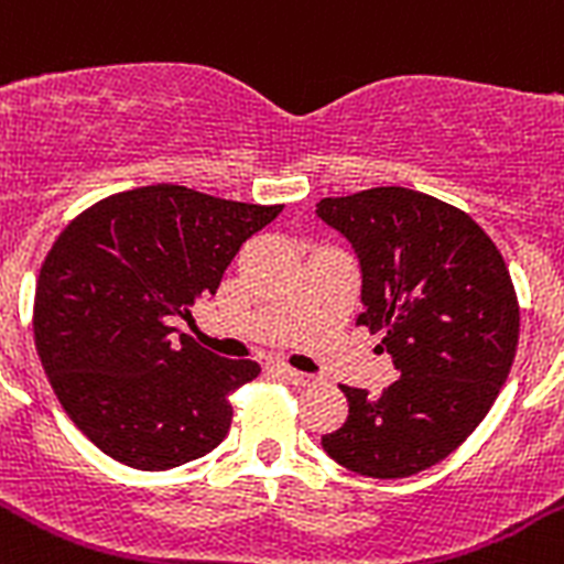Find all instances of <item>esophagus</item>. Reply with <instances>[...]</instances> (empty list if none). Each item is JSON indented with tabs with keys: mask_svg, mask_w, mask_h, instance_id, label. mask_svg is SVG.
<instances>
[{
	"mask_svg": "<svg viewBox=\"0 0 564 564\" xmlns=\"http://www.w3.org/2000/svg\"><path fill=\"white\" fill-rule=\"evenodd\" d=\"M275 370L281 372L286 381L297 383V387H312L314 383V376H308V372H297V370H292V367H275Z\"/></svg>",
	"mask_w": 564,
	"mask_h": 564,
	"instance_id": "esophagus-1",
	"label": "esophagus"
}]
</instances>
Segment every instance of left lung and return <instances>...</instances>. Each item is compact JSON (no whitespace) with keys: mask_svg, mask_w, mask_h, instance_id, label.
Listing matches in <instances>:
<instances>
[{"mask_svg":"<svg viewBox=\"0 0 564 564\" xmlns=\"http://www.w3.org/2000/svg\"><path fill=\"white\" fill-rule=\"evenodd\" d=\"M317 217L361 267L356 323L381 334L401 378L381 398L345 387L347 420L325 454L370 478H406L454 454L496 403L520 336L507 261L456 205L401 186L325 197Z\"/></svg>","mask_w":564,"mask_h":564,"instance_id":"1","label":"left lung"}]
</instances>
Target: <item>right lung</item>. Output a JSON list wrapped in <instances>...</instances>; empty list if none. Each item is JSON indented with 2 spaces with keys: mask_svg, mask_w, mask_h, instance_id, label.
Segmentation results:
<instances>
[{
  "mask_svg": "<svg viewBox=\"0 0 564 564\" xmlns=\"http://www.w3.org/2000/svg\"><path fill=\"white\" fill-rule=\"evenodd\" d=\"M281 210L158 183L99 199L57 236L35 283V350L63 412L110 459L170 470L228 436L230 394L261 367L172 319L192 317Z\"/></svg>",
  "mask_w": 564,
  "mask_h": 564,
  "instance_id": "obj_1",
  "label": "right lung"
}]
</instances>
